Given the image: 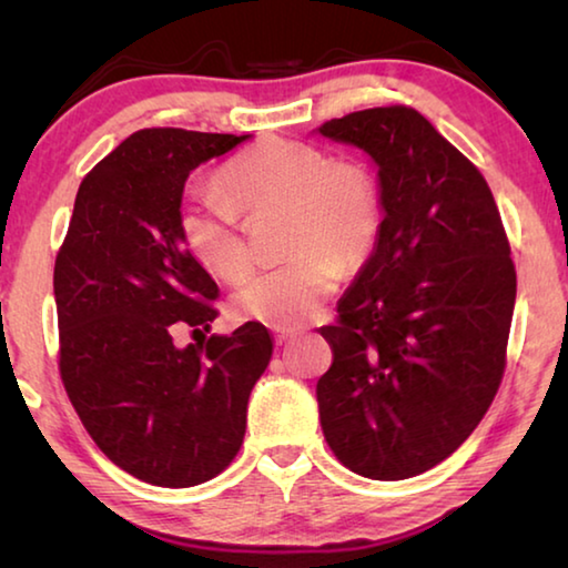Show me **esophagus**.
Wrapping results in <instances>:
<instances>
[{
    "label": "esophagus",
    "instance_id": "obj_1",
    "mask_svg": "<svg viewBox=\"0 0 568 568\" xmlns=\"http://www.w3.org/2000/svg\"><path fill=\"white\" fill-rule=\"evenodd\" d=\"M295 335V331H287V328H275V343L277 345H283V343H287Z\"/></svg>",
    "mask_w": 568,
    "mask_h": 568
}]
</instances>
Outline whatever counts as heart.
Returning a JSON list of instances; mask_svg holds the SVG:
<instances>
[{"label":"heart","mask_w":568,"mask_h":568,"mask_svg":"<svg viewBox=\"0 0 568 568\" xmlns=\"http://www.w3.org/2000/svg\"><path fill=\"white\" fill-rule=\"evenodd\" d=\"M220 192L180 207V235L207 273L237 283L253 265L240 215L285 210L283 265L250 277L235 293L240 318L295 328L321 311L343 267L361 265L381 227L373 172L355 160L331 158L307 142L271 138L235 155L217 172Z\"/></svg>","instance_id":"obj_1"}]
</instances>
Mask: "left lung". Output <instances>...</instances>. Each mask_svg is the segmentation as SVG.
Returning a JSON list of instances; mask_svg holds the SVG:
<instances>
[{
    "instance_id": "8db88e82",
    "label": "left lung",
    "mask_w": 568,
    "mask_h": 568,
    "mask_svg": "<svg viewBox=\"0 0 568 568\" xmlns=\"http://www.w3.org/2000/svg\"><path fill=\"white\" fill-rule=\"evenodd\" d=\"M321 134L378 165L383 223L321 335L323 436L353 474L418 476L486 416L506 371L516 267L491 187L406 104L351 112Z\"/></svg>"
}]
</instances>
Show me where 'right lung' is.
I'll return each instance as SVG.
<instances>
[{"instance_id":"right-lung-1","label":"right lung","mask_w":568,"mask_h":568,"mask_svg":"<svg viewBox=\"0 0 568 568\" xmlns=\"http://www.w3.org/2000/svg\"><path fill=\"white\" fill-rule=\"evenodd\" d=\"M250 134L138 130L77 190L54 261L60 376L94 444L152 486L205 484L237 456L273 355L265 325L210 335L217 285L180 235L192 170ZM192 327L204 341L178 349Z\"/></svg>"}]
</instances>
